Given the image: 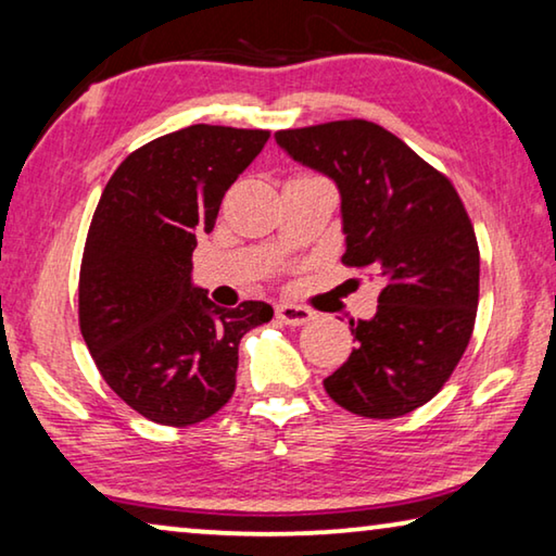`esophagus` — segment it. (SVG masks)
I'll list each match as a JSON object with an SVG mask.
<instances>
[{
  "label": "esophagus",
  "instance_id": "esophagus-1",
  "mask_svg": "<svg viewBox=\"0 0 556 556\" xmlns=\"http://www.w3.org/2000/svg\"><path fill=\"white\" fill-rule=\"evenodd\" d=\"M314 317L309 309H304V306H296V304H277V319L285 321L289 327H302L306 325Z\"/></svg>",
  "mask_w": 556,
  "mask_h": 556
}]
</instances>
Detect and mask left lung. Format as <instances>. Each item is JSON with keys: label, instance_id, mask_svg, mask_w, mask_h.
Masks as SVG:
<instances>
[{"label": "left lung", "instance_id": "1", "mask_svg": "<svg viewBox=\"0 0 556 556\" xmlns=\"http://www.w3.org/2000/svg\"><path fill=\"white\" fill-rule=\"evenodd\" d=\"M339 189L346 267L382 279L371 319L350 321V359L325 379L339 407L394 419L427 404L467 350L479 247L452 181L379 124L344 119L275 135Z\"/></svg>", "mask_w": 556, "mask_h": 556}]
</instances>
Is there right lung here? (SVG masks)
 <instances>
[{
	"mask_svg": "<svg viewBox=\"0 0 556 556\" xmlns=\"http://www.w3.org/2000/svg\"><path fill=\"white\" fill-rule=\"evenodd\" d=\"M269 131L192 124L139 147L106 181L79 271V327L114 394L142 417L197 425L235 394L239 339L267 302L225 309L192 281L197 237Z\"/></svg>",
	"mask_w": 556,
	"mask_h": 556,
	"instance_id": "right-lung-1",
	"label": "right lung"
}]
</instances>
